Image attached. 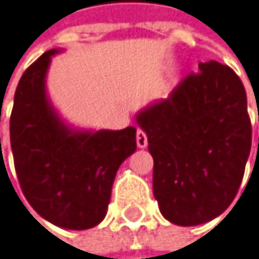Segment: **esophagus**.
<instances>
[{
  "label": "esophagus",
  "mask_w": 259,
  "mask_h": 259,
  "mask_svg": "<svg viewBox=\"0 0 259 259\" xmlns=\"http://www.w3.org/2000/svg\"><path fill=\"white\" fill-rule=\"evenodd\" d=\"M137 146L140 149H144L147 146V135H146V132L143 131V128H138V131H137Z\"/></svg>",
  "instance_id": "34e87169"
}]
</instances>
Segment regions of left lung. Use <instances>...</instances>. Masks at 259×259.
<instances>
[{
  "mask_svg": "<svg viewBox=\"0 0 259 259\" xmlns=\"http://www.w3.org/2000/svg\"><path fill=\"white\" fill-rule=\"evenodd\" d=\"M198 67L137 116L153 156L155 199L178 226L207 223L232 204L252 146L239 76L217 61Z\"/></svg>",
  "mask_w": 259,
  "mask_h": 259,
  "instance_id": "8db88e82",
  "label": "left lung"
}]
</instances>
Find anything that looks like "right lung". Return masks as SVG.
<instances>
[{
	"label": "right lung",
	"instance_id": "1",
	"mask_svg": "<svg viewBox=\"0 0 259 259\" xmlns=\"http://www.w3.org/2000/svg\"><path fill=\"white\" fill-rule=\"evenodd\" d=\"M49 50L23 73L10 115V146L21 190L55 226L85 230L107 212L115 175L137 150V128L73 132L46 97Z\"/></svg>",
	"mask_w": 259,
	"mask_h": 259
}]
</instances>
